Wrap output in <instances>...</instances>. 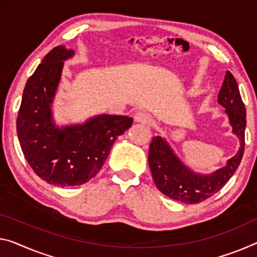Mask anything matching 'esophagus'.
<instances>
[{
  "label": "esophagus",
  "instance_id": "34e87169",
  "mask_svg": "<svg viewBox=\"0 0 257 257\" xmlns=\"http://www.w3.org/2000/svg\"><path fill=\"white\" fill-rule=\"evenodd\" d=\"M134 120L137 123H141V124H147V125H152L153 124V118L146 112H138L134 116Z\"/></svg>",
  "mask_w": 257,
  "mask_h": 257
}]
</instances>
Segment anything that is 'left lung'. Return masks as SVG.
<instances>
[{
	"label": "left lung",
	"instance_id": "obj_1",
	"mask_svg": "<svg viewBox=\"0 0 257 257\" xmlns=\"http://www.w3.org/2000/svg\"><path fill=\"white\" fill-rule=\"evenodd\" d=\"M218 103L225 108L233 132L240 140L239 151L222 169L211 175H199L181 162L168 142L160 136L154 137L149 146L148 162L156 187L170 199L195 204L207 200L225 186L241 162L244 151L246 108L239 87L230 71H226L218 93Z\"/></svg>",
	"mask_w": 257,
	"mask_h": 257
}]
</instances>
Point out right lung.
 <instances>
[{
    "label": "right lung",
    "instance_id": "1",
    "mask_svg": "<svg viewBox=\"0 0 257 257\" xmlns=\"http://www.w3.org/2000/svg\"><path fill=\"white\" fill-rule=\"evenodd\" d=\"M74 51L57 46L29 78L17 117L22 151L33 171L48 184L79 186L96 176L118 136L131 127L127 116L100 115L85 124L57 127L51 103L64 61Z\"/></svg>",
    "mask_w": 257,
    "mask_h": 257
}]
</instances>
